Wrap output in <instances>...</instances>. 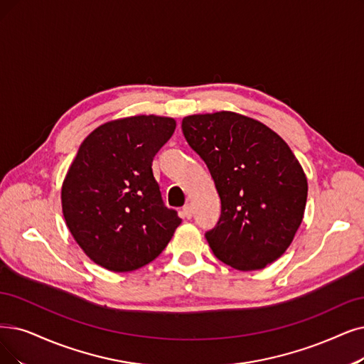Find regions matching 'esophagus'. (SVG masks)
I'll list each match as a JSON object with an SVG mask.
<instances>
[{
    "mask_svg": "<svg viewBox=\"0 0 364 364\" xmlns=\"http://www.w3.org/2000/svg\"><path fill=\"white\" fill-rule=\"evenodd\" d=\"M182 216L186 218V220H190V218L193 216V209L190 205H185L183 209H182Z\"/></svg>",
    "mask_w": 364,
    "mask_h": 364,
    "instance_id": "obj_1",
    "label": "esophagus"
}]
</instances>
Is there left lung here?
<instances>
[{
	"mask_svg": "<svg viewBox=\"0 0 364 364\" xmlns=\"http://www.w3.org/2000/svg\"><path fill=\"white\" fill-rule=\"evenodd\" d=\"M182 132L221 198L220 220L205 235L215 257L243 272L278 259L294 239L308 198L293 151L264 124L232 112L186 116Z\"/></svg>",
	"mask_w": 364,
	"mask_h": 364,
	"instance_id": "8db88e82",
	"label": "left lung"
}]
</instances>
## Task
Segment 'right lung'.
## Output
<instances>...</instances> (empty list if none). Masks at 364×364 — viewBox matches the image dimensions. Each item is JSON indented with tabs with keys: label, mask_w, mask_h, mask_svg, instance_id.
Here are the masks:
<instances>
[{
	"label": "right lung",
	"mask_w": 364,
	"mask_h": 364,
	"mask_svg": "<svg viewBox=\"0 0 364 364\" xmlns=\"http://www.w3.org/2000/svg\"><path fill=\"white\" fill-rule=\"evenodd\" d=\"M176 122L140 114L100 125L83 140L63 183L70 232L94 263L132 272L164 251L182 223L168 209L152 173V159Z\"/></svg>",
	"instance_id": "obj_1"
}]
</instances>
